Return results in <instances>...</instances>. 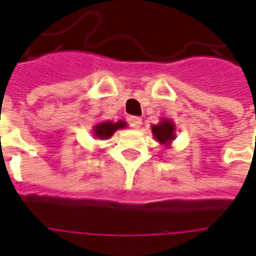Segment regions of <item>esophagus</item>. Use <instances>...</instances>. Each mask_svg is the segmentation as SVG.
<instances>
[{"mask_svg": "<svg viewBox=\"0 0 256 256\" xmlns=\"http://www.w3.org/2000/svg\"><path fill=\"white\" fill-rule=\"evenodd\" d=\"M128 124L133 128H140L142 124V119L138 118V116H130L128 118Z\"/></svg>", "mask_w": 256, "mask_h": 256, "instance_id": "esophagus-1", "label": "esophagus"}]
</instances>
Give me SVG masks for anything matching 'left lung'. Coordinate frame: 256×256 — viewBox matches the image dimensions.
Wrapping results in <instances>:
<instances>
[{
  "instance_id": "obj_1",
  "label": "left lung",
  "mask_w": 256,
  "mask_h": 256,
  "mask_svg": "<svg viewBox=\"0 0 256 256\" xmlns=\"http://www.w3.org/2000/svg\"><path fill=\"white\" fill-rule=\"evenodd\" d=\"M152 133L153 137L156 138L158 144H162L166 148L171 146V142L175 140V123L172 122L171 119L162 118L160 123L152 124Z\"/></svg>"
}]
</instances>
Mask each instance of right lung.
I'll return each instance as SVG.
<instances>
[{
  "label": "right lung",
  "instance_id": "1",
  "mask_svg": "<svg viewBox=\"0 0 256 256\" xmlns=\"http://www.w3.org/2000/svg\"><path fill=\"white\" fill-rule=\"evenodd\" d=\"M128 126V123L124 120H118V122H111V120H106V122H100L94 126V136L99 140H107L112 136L116 130L119 128H124Z\"/></svg>",
  "mask_w": 256,
  "mask_h": 256
}]
</instances>
